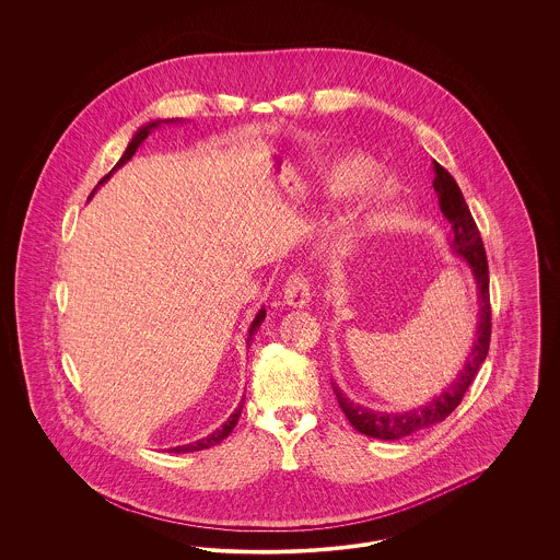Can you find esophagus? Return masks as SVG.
Returning <instances> with one entry per match:
<instances>
[{
	"label": "esophagus",
	"instance_id": "34e87169",
	"mask_svg": "<svg viewBox=\"0 0 560 560\" xmlns=\"http://www.w3.org/2000/svg\"><path fill=\"white\" fill-rule=\"evenodd\" d=\"M283 298L293 308H302V306L308 304V300H311V283H308L304 272H293V275H290V279L285 281V288H283Z\"/></svg>",
	"mask_w": 560,
	"mask_h": 560
}]
</instances>
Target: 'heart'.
Wrapping results in <instances>:
<instances>
[{"label": "heart", "mask_w": 560, "mask_h": 560, "mask_svg": "<svg viewBox=\"0 0 560 560\" xmlns=\"http://www.w3.org/2000/svg\"><path fill=\"white\" fill-rule=\"evenodd\" d=\"M372 174V161L363 158L336 161L323 174V192L331 203H348L363 190L365 208L372 215H380L397 199L399 185L386 176L370 178Z\"/></svg>", "instance_id": "b5f03b06"}]
</instances>
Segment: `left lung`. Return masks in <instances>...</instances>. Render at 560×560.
Masks as SVG:
<instances>
[{
  "mask_svg": "<svg viewBox=\"0 0 560 560\" xmlns=\"http://www.w3.org/2000/svg\"><path fill=\"white\" fill-rule=\"evenodd\" d=\"M434 180L432 187L436 190L439 197V206L441 212L450 220L452 224V235H450V247L453 254H457L459 258H464L468 262V267L475 275L477 281V290H479V325H477V342L472 347V352L466 359L464 370L457 373V377L453 380L452 386L447 390H443L439 397L430 400L424 407L411 409V411H400V413H388V411H373L365 409L357 402L348 399L347 395L336 386V399L340 402L348 422L352 424L354 430H359L361 434H368L373 439H382V441H397L402 436H409L418 430L432 427L443 422L453 409L462 402L468 386L472 384L475 375L479 372L482 361L487 359L489 352V340H491V304H489V267H487V256H485V247L480 240L477 222L472 218V213L466 206V199L462 195V190L457 187V183L453 180L452 174L434 161Z\"/></svg>",
  "mask_w": 560,
  "mask_h": 560,
  "instance_id": "obj_1",
  "label": "left lung"
}]
</instances>
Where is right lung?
I'll list each match as a JSON object with an SVG mask.
<instances>
[{
	"mask_svg": "<svg viewBox=\"0 0 560 560\" xmlns=\"http://www.w3.org/2000/svg\"><path fill=\"white\" fill-rule=\"evenodd\" d=\"M172 121V119H170ZM161 121H153V124H149V126H144V128H140L138 132L133 133L132 140H130V144H128V149H126V153H124V158L115 163V167L108 172L107 176L98 183V187L103 185V183H107L108 178H110V174L117 170V167H121L124 163L128 160H132L133 153H136V149L144 142V138L149 136V132L153 130V128H158ZM94 195V192H92ZM267 317V311L265 308H260L258 311V315H256V319L252 320V325H249V331H247V347H249V342H252V338H254V334H258V329H260V325H262V320ZM241 409H243V402H240V407L231 413V418L222 424L220 428H215L212 434H208V436H203V439H199V441H195V443H188V445H178V447H172L170 453H188V452H201V450H210L213 445H218V443H222L231 432H233V428L235 424L240 422Z\"/></svg>",
	"mask_w": 560,
	"mask_h": 560,
	"instance_id": "add662e5",
	"label": "right lung"
}]
</instances>
